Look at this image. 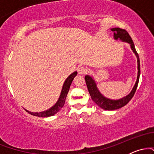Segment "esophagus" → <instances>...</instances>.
<instances>
[{
	"mask_svg": "<svg viewBox=\"0 0 154 154\" xmlns=\"http://www.w3.org/2000/svg\"><path fill=\"white\" fill-rule=\"evenodd\" d=\"M87 69L84 66H79L78 69H77V72H78L79 75H84L87 72Z\"/></svg>",
	"mask_w": 154,
	"mask_h": 154,
	"instance_id": "34e87169",
	"label": "esophagus"
}]
</instances>
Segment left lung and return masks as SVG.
I'll list each match as a JSON object with an SVG mask.
<instances>
[{"instance_id":"obj_1","label":"left lung","mask_w":154,"mask_h":154,"mask_svg":"<svg viewBox=\"0 0 154 154\" xmlns=\"http://www.w3.org/2000/svg\"><path fill=\"white\" fill-rule=\"evenodd\" d=\"M111 31L114 32V38L115 40H120L122 42H125L128 43L130 45L132 51H133L134 54H135L136 57H137V80L134 85L133 88L130 92V93L126 96L123 97L122 98H120L118 100H111L109 98H106L103 96L100 91H98V88H97L96 83L95 82V79L93 78V77L90 75H86L85 77V79L86 85L89 91L90 95L92 100L95 102L98 106L101 108V109H104V110L108 111H112L116 110V109H120V108L125 106L126 104L128 103V102L132 99L133 97L134 94H135L136 89H137V85H138L140 75V59L139 56L137 54V51L135 50V45H134L133 41H132L131 37L128 34V32L125 29H120L119 27H115L111 29Z\"/></svg>"}]
</instances>
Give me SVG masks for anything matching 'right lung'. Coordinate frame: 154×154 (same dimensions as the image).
Returning <instances> with one entry per match:
<instances>
[{"instance_id":"obj_1","label":"right lung","mask_w":154,"mask_h":154,"mask_svg":"<svg viewBox=\"0 0 154 154\" xmlns=\"http://www.w3.org/2000/svg\"><path fill=\"white\" fill-rule=\"evenodd\" d=\"M77 75V72H74L73 73L71 74L66 79L63 85L62 89H61V94H60L59 100H57L55 105L53 106L52 107L50 108L49 109H48L46 111H41V112H31V111L26 110L29 114H30L31 115L39 116V117H48V116H54V114H56L58 111H59L62 109L65 103V100H66V98L68 94L69 90L70 85H71L72 82L73 81V79L76 77V75Z\"/></svg>"}]
</instances>
